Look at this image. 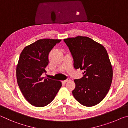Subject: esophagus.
I'll list each match as a JSON object with an SVG mask.
<instances>
[{
	"label": "esophagus",
	"instance_id": "obj_1",
	"mask_svg": "<svg viewBox=\"0 0 128 128\" xmlns=\"http://www.w3.org/2000/svg\"><path fill=\"white\" fill-rule=\"evenodd\" d=\"M70 80V79H66V80H65L63 81V83H66V82H69Z\"/></svg>",
	"mask_w": 128,
	"mask_h": 128
}]
</instances>
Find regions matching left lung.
<instances>
[{"instance_id":"1","label":"left lung","mask_w":128,"mask_h":128,"mask_svg":"<svg viewBox=\"0 0 128 128\" xmlns=\"http://www.w3.org/2000/svg\"><path fill=\"white\" fill-rule=\"evenodd\" d=\"M74 58L75 68L83 70L84 76L75 79L72 91L75 99L82 105L93 106L107 95L113 78V68L103 46L87 37L64 39Z\"/></svg>"}]
</instances>
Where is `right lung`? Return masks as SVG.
Instances as JSON below:
<instances>
[{
    "instance_id": "right-lung-1",
    "label": "right lung",
    "mask_w": 128,
    "mask_h": 128,
    "mask_svg": "<svg viewBox=\"0 0 128 128\" xmlns=\"http://www.w3.org/2000/svg\"><path fill=\"white\" fill-rule=\"evenodd\" d=\"M61 40L41 39L27 46L21 53L16 68L17 81L31 105L43 107L50 104L62 87L60 81L42 77L49 64V54Z\"/></svg>"
}]
</instances>
